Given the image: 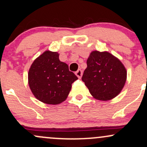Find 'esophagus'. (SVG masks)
I'll return each instance as SVG.
<instances>
[{
  "label": "esophagus",
  "instance_id": "34e87169",
  "mask_svg": "<svg viewBox=\"0 0 147 147\" xmlns=\"http://www.w3.org/2000/svg\"><path fill=\"white\" fill-rule=\"evenodd\" d=\"M75 74L79 78H80V77H82V75H83V71H82V70H80V69H79L77 72H75Z\"/></svg>",
  "mask_w": 147,
  "mask_h": 147
}]
</instances>
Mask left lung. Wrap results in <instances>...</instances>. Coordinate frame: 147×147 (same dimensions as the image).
Segmentation results:
<instances>
[{
  "mask_svg": "<svg viewBox=\"0 0 147 147\" xmlns=\"http://www.w3.org/2000/svg\"><path fill=\"white\" fill-rule=\"evenodd\" d=\"M82 79L95 99L106 101L114 98L122 90L126 70L120 61L111 54L93 51L88 59Z\"/></svg>",
  "mask_w": 147,
  "mask_h": 147,
  "instance_id": "obj_1",
  "label": "left lung"
}]
</instances>
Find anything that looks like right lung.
I'll use <instances>...</instances> for the list:
<instances>
[{
  "label": "right lung",
  "mask_w": 147,
  "mask_h": 147,
  "mask_svg": "<svg viewBox=\"0 0 147 147\" xmlns=\"http://www.w3.org/2000/svg\"><path fill=\"white\" fill-rule=\"evenodd\" d=\"M78 79L68 65L60 61L56 52L46 51L34 60L28 73L30 88L41 102L58 104L63 102Z\"/></svg>",
  "instance_id": "add662e5"
}]
</instances>
